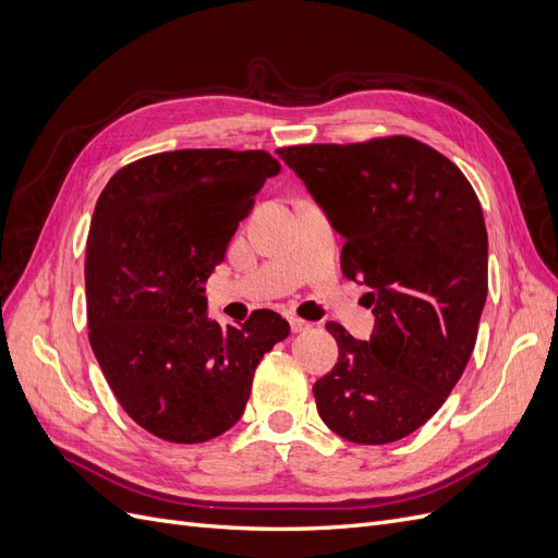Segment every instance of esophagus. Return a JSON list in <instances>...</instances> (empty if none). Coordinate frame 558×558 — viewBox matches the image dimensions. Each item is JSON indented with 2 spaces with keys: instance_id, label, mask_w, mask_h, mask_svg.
<instances>
[{
  "instance_id": "34e87169",
  "label": "esophagus",
  "mask_w": 558,
  "mask_h": 558,
  "mask_svg": "<svg viewBox=\"0 0 558 558\" xmlns=\"http://www.w3.org/2000/svg\"><path fill=\"white\" fill-rule=\"evenodd\" d=\"M289 324H291V330H293V332H302V330H310V328H312L310 320L300 318V316H289Z\"/></svg>"
}]
</instances>
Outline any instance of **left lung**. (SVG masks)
Listing matches in <instances>:
<instances>
[{
  "instance_id": "1",
  "label": "left lung",
  "mask_w": 558,
  "mask_h": 558,
  "mask_svg": "<svg viewBox=\"0 0 558 558\" xmlns=\"http://www.w3.org/2000/svg\"><path fill=\"white\" fill-rule=\"evenodd\" d=\"M277 154L347 240L342 275L373 289L369 342L326 324L340 359L314 384L318 416L349 442L402 440L442 408L477 342L488 291L480 199L447 156L404 134Z\"/></svg>"
}]
</instances>
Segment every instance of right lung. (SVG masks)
Segmentation results:
<instances>
[{"instance_id": "obj_1", "label": "right lung", "mask_w": 558, "mask_h": 558, "mask_svg": "<svg viewBox=\"0 0 558 558\" xmlns=\"http://www.w3.org/2000/svg\"><path fill=\"white\" fill-rule=\"evenodd\" d=\"M279 170L267 150H167L121 167L97 199L86 244L90 347L128 416L165 442H207L238 424L258 363L291 332L272 310L218 326L202 295Z\"/></svg>"}]
</instances>
